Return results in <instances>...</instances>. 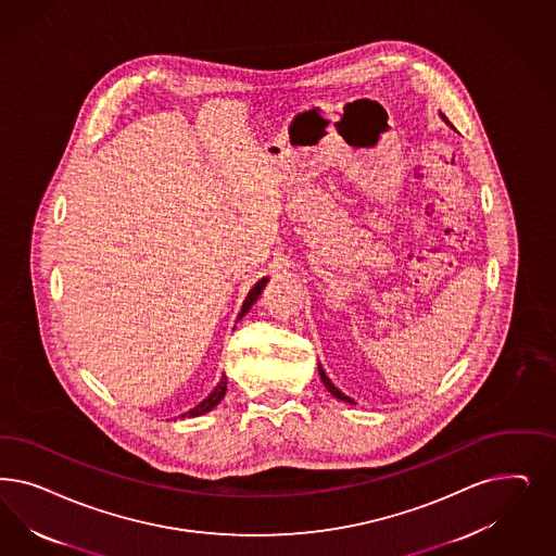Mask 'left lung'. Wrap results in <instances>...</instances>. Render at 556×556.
<instances>
[{
  "label": "left lung",
  "mask_w": 556,
  "mask_h": 556,
  "mask_svg": "<svg viewBox=\"0 0 556 556\" xmlns=\"http://www.w3.org/2000/svg\"><path fill=\"white\" fill-rule=\"evenodd\" d=\"M442 118H444V114H442ZM444 121H446V118H444ZM319 377H321L323 384H325V387H327V391H329V393L333 394V396H336V399H340V401H345V403H352V405H354V399H350V396H348V394L341 393L340 389H336V384H333V382H331V380H329V377H327V375H325V370H323L321 364H319Z\"/></svg>",
  "instance_id": "left-lung-1"
}]
</instances>
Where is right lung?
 <instances>
[{
	"mask_svg": "<svg viewBox=\"0 0 556 556\" xmlns=\"http://www.w3.org/2000/svg\"><path fill=\"white\" fill-rule=\"evenodd\" d=\"M266 282H268V278H262L255 287L251 288L250 294H248V299H245V303H243V306H241V313L237 315V319H241L248 311H250L251 305L257 301V296L262 294V290H264V287H266ZM225 393H227V377L220 378V382L216 384L215 391L213 393L208 394L202 403H198L197 407L194 409H190L188 413H184L181 417H198V415H204V413L213 412L215 409L216 405L220 403V399L225 396Z\"/></svg>",
	"mask_w": 556,
	"mask_h": 556,
	"instance_id": "obj_1",
	"label": "right lung"
}]
</instances>
